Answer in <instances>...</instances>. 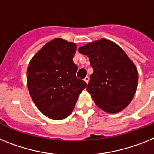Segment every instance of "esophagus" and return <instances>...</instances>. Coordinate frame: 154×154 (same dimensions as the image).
Listing matches in <instances>:
<instances>
[{
	"label": "esophagus",
	"instance_id": "34e87169",
	"mask_svg": "<svg viewBox=\"0 0 154 154\" xmlns=\"http://www.w3.org/2000/svg\"><path fill=\"white\" fill-rule=\"evenodd\" d=\"M84 81H85V82H86V83H87V84H88V81H89V77H88V76H87V77H85V79H84Z\"/></svg>",
	"mask_w": 154,
	"mask_h": 154
}]
</instances>
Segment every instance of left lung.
Wrapping results in <instances>:
<instances>
[{"instance_id": "obj_1", "label": "left lung", "mask_w": 154, "mask_h": 154, "mask_svg": "<svg viewBox=\"0 0 154 154\" xmlns=\"http://www.w3.org/2000/svg\"><path fill=\"white\" fill-rule=\"evenodd\" d=\"M87 55L94 72L87 91L99 109L117 113L128 106L138 85V71L120 46L101 38L78 49Z\"/></svg>"}]
</instances>
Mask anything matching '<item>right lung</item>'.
<instances>
[{
  "instance_id": "obj_1",
  "label": "right lung",
  "mask_w": 154,
  "mask_h": 154,
  "mask_svg": "<svg viewBox=\"0 0 154 154\" xmlns=\"http://www.w3.org/2000/svg\"><path fill=\"white\" fill-rule=\"evenodd\" d=\"M75 43L55 38L45 44L31 60L27 85L32 99L42 114L54 120L71 114L85 81L76 77L73 61Z\"/></svg>"
}]
</instances>
